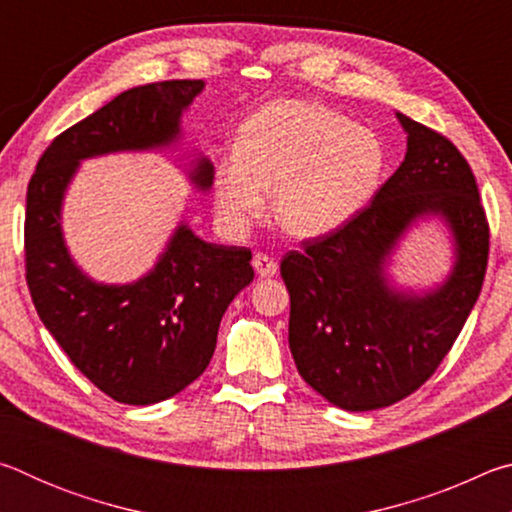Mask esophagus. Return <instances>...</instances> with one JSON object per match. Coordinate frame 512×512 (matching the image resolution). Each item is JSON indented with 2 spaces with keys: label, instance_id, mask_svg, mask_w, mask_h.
Wrapping results in <instances>:
<instances>
[{
  "label": "esophagus",
  "instance_id": "34e87169",
  "mask_svg": "<svg viewBox=\"0 0 512 512\" xmlns=\"http://www.w3.org/2000/svg\"><path fill=\"white\" fill-rule=\"evenodd\" d=\"M253 266L259 277H273L277 273V262L273 257H268L264 253H255L253 257Z\"/></svg>",
  "mask_w": 512,
  "mask_h": 512
}]
</instances>
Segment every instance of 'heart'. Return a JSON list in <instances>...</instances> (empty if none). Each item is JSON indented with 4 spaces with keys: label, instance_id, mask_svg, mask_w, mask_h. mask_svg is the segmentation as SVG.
<instances>
[{
    "label": "heart",
    "instance_id": "b5f03b06",
    "mask_svg": "<svg viewBox=\"0 0 512 512\" xmlns=\"http://www.w3.org/2000/svg\"><path fill=\"white\" fill-rule=\"evenodd\" d=\"M386 164L372 128L316 101H273L241 124L235 155L214 167V207L225 228L244 230L264 214V192H275L282 230L325 237L372 203Z\"/></svg>",
    "mask_w": 512,
    "mask_h": 512
}]
</instances>
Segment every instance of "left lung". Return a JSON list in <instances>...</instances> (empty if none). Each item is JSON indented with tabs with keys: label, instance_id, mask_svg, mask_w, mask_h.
Here are the masks:
<instances>
[{
	"label": "left lung",
	"instance_id": "8db88e82",
	"mask_svg": "<svg viewBox=\"0 0 512 512\" xmlns=\"http://www.w3.org/2000/svg\"><path fill=\"white\" fill-rule=\"evenodd\" d=\"M406 155L366 210L325 237L305 239L280 264L291 296L289 348L302 379L345 411L404 400L452 350L479 298L490 228L461 151L397 112ZM440 215L455 235L457 262L438 290L395 292L383 266L418 218Z\"/></svg>",
	"mask_w": 512,
	"mask_h": 512
}]
</instances>
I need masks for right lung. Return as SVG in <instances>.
Wrapping results in <instances>:
<instances>
[{"instance_id": "1", "label": "right lung", "mask_w": 512, "mask_h": 512, "mask_svg": "<svg viewBox=\"0 0 512 512\" xmlns=\"http://www.w3.org/2000/svg\"><path fill=\"white\" fill-rule=\"evenodd\" d=\"M203 88L162 81L121 92L60 133L29 180L24 262L33 305L69 361L121 404L162 402L203 375L225 309L253 282V255L207 244L180 223L153 271L121 287L99 284L69 257L60 207L81 160L176 142L183 110ZM212 173L203 158L189 178L210 189Z\"/></svg>"}]
</instances>
